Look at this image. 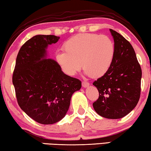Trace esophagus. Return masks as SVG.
Instances as JSON below:
<instances>
[{
  "label": "esophagus",
  "instance_id": "34e87169",
  "mask_svg": "<svg viewBox=\"0 0 151 151\" xmlns=\"http://www.w3.org/2000/svg\"><path fill=\"white\" fill-rule=\"evenodd\" d=\"M82 86L84 87V88H86V87L89 86V85H90V84L87 82H82Z\"/></svg>",
  "mask_w": 151,
  "mask_h": 151
}]
</instances>
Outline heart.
<instances>
[{"label":"heart","mask_w":151,"mask_h":151,"mask_svg":"<svg viewBox=\"0 0 151 151\" xmlns=\"http://www.w3.org/2000/svg\"><path fill=\"white\" fill-rule=\"evenodd\" d=\"M63 47L65 51L58 52L56 59L69 76L75 75L82 66L86 75L101 77L109 71L114 58V42L105 35L79 34L65 41Z\"/></svg>","instance_id":"b5f03b06"}]
</instances>
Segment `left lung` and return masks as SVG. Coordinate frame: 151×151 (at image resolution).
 I'll return each mask as SVG.
<instances>
[{
  "mask_svg": "<svg viewBox=\"0 0 151 151\" xmlns=\"http://www.w3.org/2000/svg\"><path fill=\"white\" fill-rule=\"evenodd\" d=\"M115 54L110 69L93 82L99 96L93 104L102 117L121 119L134 110L140 97L142 69L131 43L121 34L110 29Z\"/></svg>",
  "mask_w": 151,
  "mask_h": 151,
  "instance_id": "8db88e82",
  "label": "left lung"
}]
</instances>
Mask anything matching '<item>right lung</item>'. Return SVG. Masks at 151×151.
Wrapping results in <instances>:
<instances>
[{"label": "right lung", "instance_id": "1", "mask_svg": "<svg viewBox=\"0 0 151 151\" xmlns=\"http://www.w3.org/2000/svg\"><path fill=\"white\" fill-rule=\"evenodd\" d=\"M59 39L55 35L32 37L19 50L13 73L19 106L43 124H54L63 119L72 95L82 86L80 80L65 74L56 61L47 58L48 45Z\"/></svg>", "mask_w": 151, "mask_h": 151}]
</instances>
